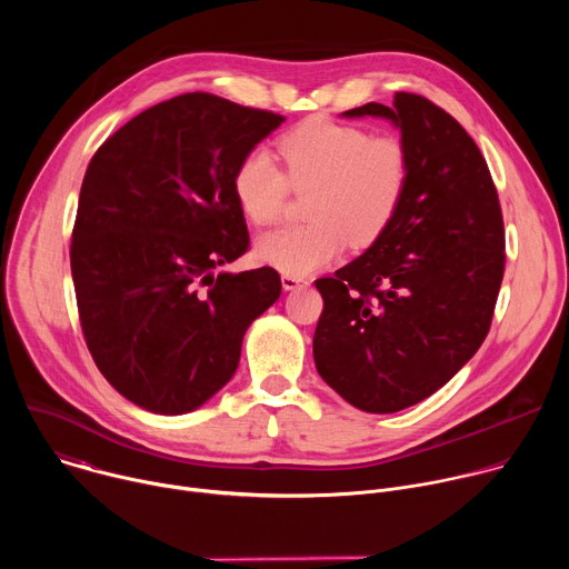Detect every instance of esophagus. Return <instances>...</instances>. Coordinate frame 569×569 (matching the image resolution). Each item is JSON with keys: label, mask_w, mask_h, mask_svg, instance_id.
Wrapping results in <instances>:
<instances>
[{"label": "esophagus", "mask_w": 569, "mask_h": 569, "mask_svg": "<svg viewBox=\"0 0 569 569\" xmlns=\"http://www.w3.org/2000/svg\"><path fill=\"white\" fill-rule=\"evenodd\" d=\"M306 283H308V281H306L303 277H292V274H283V277H281L283 290H297V288L306 286Z\"/></svg>", "instance_id": "34e87169"}]
</instances>
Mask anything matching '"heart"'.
Instances as JSON below:
<instances>
[{
    "instance_id": "b5f03b06",
    "label": "heart",
    "mask_w": 569,
    "mask_h": 569,
    "mask_svg": "<svg viewBox=\"0 0 569 569\" xmlns=\"http://www.w3.org/2000/svg\"><path fill=\"white\" fill-rule=\"evenodd\" d=\"M279 154L286 176L270 152L254 150L240 159L231 189L242 216L272 224L283 211L288 182L292 189L315 187L306 204L310 222L263 233L254 248L261 263L292 277L331 263L347 240L371 246L396 218L410 182L405 146L356 126L310 119L279 139Z\"/></svg>"
}]
</instances>
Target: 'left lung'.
<instances>
[{
    "label": "left lung",
    "mask_w": 569,
    "mask_h": 569,
    "mask_svg": "<svg viewBox=\"0 0 569 569\" xmlns=\"http://www.w3.org/2000/svg\"><path fill=\"white\" fill-rule=\"evenodd\" d=\"M400 130L410 154L402 204L362 257L317 279L319 376L353 408L400 412L443 387L481 347L505 274V222L470 134L419 94L342 112Z\"/></svg>",
    "instance_id": "8db88e82"
}]
</instances>
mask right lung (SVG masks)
Segmentation results:
<instances>
[{
	"instance_id": "obj_1",
	"label": "right lung",
	"mask_w": 569,
	"mask_h": 569,
	"mask_svg": "<svg viewBox=\"0 0 569 569\" xmlns=\"http://www.w3.org/2000/svg\"><path fill=\"white\" fill-rule=\"evenodd\" d=\"M283 121L182 94L130 119L90 161L71 233L80 327L99 371L141 410H198L281 295L272 268H218L250 246L233 171Z\"/></svg>"
}]
</instances>
